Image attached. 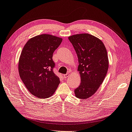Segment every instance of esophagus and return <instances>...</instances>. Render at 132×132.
I'll list each match as a JSON object with an SVG mask.
<instances>
[{"instance_id": "esophagus-1", "label": "esophagus", "mask_w": 132, "mask_h": 132, "mask_svg": "<svg viewBox=\"0 0 132 132\" xmlns=\"http://www.w3.org/2000/svg\"><path fill=\"white\" fill-rule=\"evenodd\" d=\"M70 74H64V78H67L68 77H69V76H70Z\"/></svg>"}]
</instances>
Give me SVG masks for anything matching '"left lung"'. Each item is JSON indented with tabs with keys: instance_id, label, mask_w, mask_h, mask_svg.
<instances>
[{
	"instance_id": "obj_1",
	"label": "left lung",
	"mask_w": 132,
	"mask_h": 132,
	"mask_svg": "<svg viewBox=\"0 0 132 132\" xmlns=\"http://www.w3.org/2000/svg\"><path fill=\"white\" fill-rule=\"evenodd\" d=\"M68 39L77 55L81 77L74 93L76 97L85 100L96 93L106 77L109 68L107 50L99 38L89 34H76Z\"/></svg>"
}]
</instances>
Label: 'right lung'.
<instances>
[{"instance_id": "1", "label": "right lung", "mask_w": 132, "mask_h": 132, "mask_svg": "<svg viewBox=\"0 0 132 132\" xmlns=\"http://www.w3.org/2000/svg\"><path fill=\"white\" fill-rule=\"evenodd\" d=\"M62 41L58 36L41 34L28 40L22 51L18 62L19 76L28 90L38 98L52 96L60 83L53 72L52 55Z\"/></svg>"}]
</instances>
